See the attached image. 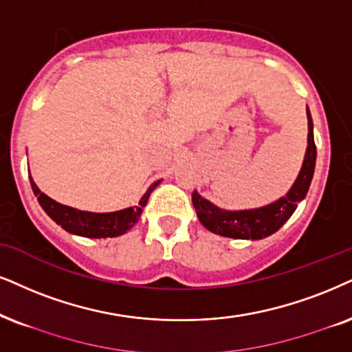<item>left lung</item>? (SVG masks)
I'll return each mask as SVG.
<instances>
[{
    "instance_id": "obj_1",
    "label": "left lung",
    "mask_w": 352,
    "mask_h": 352,
    "mask_svg": "<svg viewBox=\"0 0 352 352\" xmlns=\"http://www.w3.org/2000/svg\"><path fill=\"white\" fill-rule=\"evenodd\" d=\"M307 122H309V135H307V151L300 172L294 184L284 197L261 208L253 209H222L203 198L197 190L191 195V201L197 209V216L201 224L212 234L230 239L260 240L274 234L297 209L305 198L309 186L312 184L315 161H317V148L314 141V122L307 107Z\"/></svg>"
}]
</instances>
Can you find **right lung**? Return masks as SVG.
<instances>
[{
  "instance_id": "1",
  "label": "right lung",
  "mask_w": 352,
  "mask_h": 352,
  "mask_svg": "<svg viewBox=\"0 0 352 352\" xmlns=\"http://www.w3.org/2000/svg\"><path fill=\"white\" fill-rule=\"evenodd\" d=\"M30 185H32L34 195L37 197L40 206L58 226H61L66 232L81 235V237L89 239H107V237H118L128 232L133 226L140 219L143 208L148 203V199L153 193V190L161 184V180L154 182L149 186L148 191L140 199V206H130L120 209V211L113 212H91V211H81V209L66 206L47 197L42 193L32 177L29 175Z\"/></svg>"
}]
</instances>
